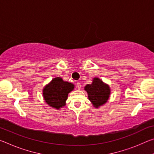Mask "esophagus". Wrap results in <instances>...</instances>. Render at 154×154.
<instances>
[{"label": "esophagus", "mask_w": 154, "mask_h": 154, "mask_svg": "<svg viewBox=\"0 0 154 154\" xmlns=\"http://www.w3.org/2000/svg\"><path fill=\"white\" fill-rule=\"evenodd\" d=\"M77 87L78 88V90H80L81 88H82V85H81L80 82H77Z\"/></svg>", "instance_id": "1"}]
</instances>
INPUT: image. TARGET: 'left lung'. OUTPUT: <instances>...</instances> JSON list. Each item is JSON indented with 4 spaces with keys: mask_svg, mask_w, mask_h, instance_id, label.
Returning <instances> with one entry per match:
<instances>
[{
    "mask_svg": "<svg viewBox=\"0 0 154 154\" xmlns=\"http://www.w3.org/2000/svg\"><path fill=\"white\" fill-rule=\"evenodd\" d=\"M84 90L88 93V99L96 109L105 105L111 94L109 85L98 77L93 78L92 83L85 85Z\"/></svg>",
    "mask_w": 154,
    "mask_h": 154,
    "instance_id": "1",
    "label": "left lung"
}]
</instances>
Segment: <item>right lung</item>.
Returning <instances> with one entry per match:
<instances>
[{
	"label": "right lung",
	"instance_id": "obj_1",
	"mask_svg": "<svg viewBox=\"0 0 154 154\" xmlns=\"http://www.w3.org/2000/svg\"><path fill=\"white\" fill-rule=\"evenodd\" d=\"M74 88L73 83L59 77L54 78L43 89V98L49 106L58 110L66 105L68 95Z\"/></svg>",
	"mask_w": 154,
	"mask_h": 154
}]
</instances>
